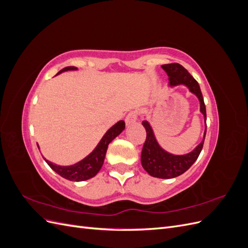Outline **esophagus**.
Masks as SVG:
<instances>
[{
    "mask_svg": "<svg viewBox=\"0 0 248 248\" xmlns=\"http://www.w3.org/2000/svg\"><path fill=\"white\" fill-rule=\"evenodd\" d=\"M137 119H138V112L134 110L129 111L125 118V123L126 125H131L132 123L137 121Z\"/></svg>",
    "mask_w": 248,
    "mask_h": 248,
    "instance_id": "34e87169",
    "label": "esophagus"
}]
</instances>
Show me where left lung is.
Returning <instances> with one entry per match:
<instances>
[{
    "label": "left lung",
    "mask_w": 248,
    "mask_h": 248,
    "mask_svg": "<svg viewBox=\"0 0 248 248\" xmlns=\"http://www.w3.org/2000/svg\"><path fill=\"white\" fill-rule=\"evenodd\" d=\"M161 67L168 74L170 79L169 85L170 87L184 85L189 89V91L191 93H193L198 97L200 100L201 112L204 115L206 122V107L199 82L193 78L191 74L187 71L182 65H180L178 63L164 64ZM141 124L144 125L146 129L147 138L145 140L144 147H142L141 150L140 161L142 168L145 169V170L150 176L161 179L175 178L182 175L183 172H185L194 162H196L202 151V146H204L206 130L204 133V139H202V140L193 151L185 155H174L164 151V150L158 145V142H157L155 139L154 132L148 121H142Z\"/></svg>",
    "instance_id": "obj_1"
}]
</instances>
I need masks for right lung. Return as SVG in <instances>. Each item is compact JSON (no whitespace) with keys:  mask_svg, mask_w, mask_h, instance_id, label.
Listing matches in <instances>:
<instances>
[{"mask_svg":"<svg viewBox=\"0 0 248 248\" xmlns=\"http://www.w3.org/2000/svg\"><path fill=\"white\" fill-rule=\"evenodd\" d=\"M67 70H77V67L69 66L65 67L62 70H60L58 74H60L63 71ZM125 128V122L124 121H119L114 126L110 127V128L104 134L99 144L93 150L91 154H89L86 158L80 160L79 162L73 164V166L68 167H62V166H57V164L52 163L46 159V163L50 167L51 170H54L57 174H59L61 177L70 180V181H85L90 178H93L97 175L102 167L104 157L107 154V150L108 147L109 142L114 140L116 137H118L120 133H121ZM38 146V145H37Z\"/></svg>","mask_w":248,"mask_h":248,"instance_id":"add662e5","label":"right lung"}]
</instances>
